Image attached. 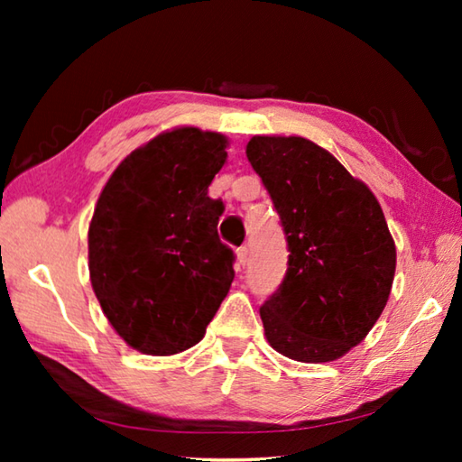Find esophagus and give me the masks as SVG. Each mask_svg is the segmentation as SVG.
I'll list each match as a JSON object with an SVG mask.
<instances>
[{"label":"esophagus","mask_w":462,"mask_h":462,"mask_svg":"<svg viewBox=\"0 0 462 462\" xmlns=\"http://www.w3.org/2000/svg\"><path fill=\"white\" fill-rule=\"evenodd\" d=\"M236 261H238L240 267H245V264L248 263V248L246 246L236 248Z\"/></svg>","instance_id":"34e87169"}]
</instances>
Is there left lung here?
Here are the masks:
<instances>
[{"label":"left lung","mask_w":462,"mask_h":462,"mask_svg":"<svg viewBox=\"0 0 462 462\" xmlns=\"http://www.w3.org/2000/svg\"><path fill=\"white\" fill-rule=\"evenodd\" d=\"M246 156L283 226V283L261 308L273 348L300 363L348 353L387 306L395 242L377 198L326 148L301 136H253Z\"/></svg>","instance_id":"8db88e82"}]
</instances>
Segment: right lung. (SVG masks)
Returning <instances> with one entry per match:
<instances>
[{
    "label": "right lung",
    "mask_w": 462,
    "mask_h": 462,
    "mask_svg": "<svg viewBox=\"0 0 462 462\" xmlns=\"http://www.w3.org/2000/svg\"><path fill=\"white\" fill-rule=\"evenodd\" d=\"M228 138L181 126L124 159L89 224V279L107 322L143 355L183 353L230 291L234 253L217 236L224 203L208 187Z\"/></svg>",
    "instance_id": "right-lung-1"
}]
</instances>
